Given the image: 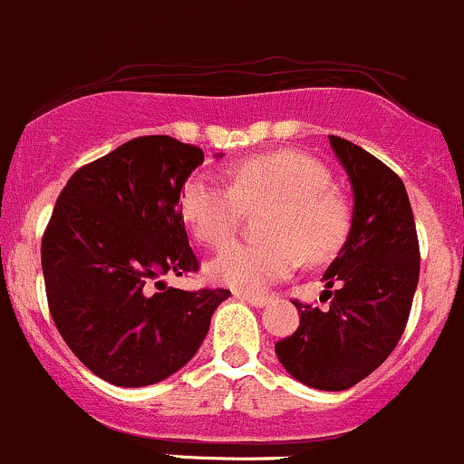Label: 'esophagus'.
Listing matches in <instances>:
<instances>
[{"label":"esophagus","mask_w":464,"mask_h":464,"mask_svg":"<svg viewBox=\"0 0 464 464\" xmlns=\"http://www.w3.org/2000/svg\"><path fill=\"white\" fill-rule=\"evenodd\" d=\"M237 299H241V302L255 305V308H266L267 304H270V299L267 297H259V295H250V293H237L234 295Z\"/></svg>","instance_id":"34e87169"}]
</instances>
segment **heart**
I'll list each match as a JSON object with an SVG mask.
<instances>
[{"mask_svg":"<svg viewBox=\"0 0 464 464\" xmlns=\"http://www.w3.org/2000/svg\"><path fill=\"white\" fill-rule=\"evenodd\" d=\"M230 185L194 174L180 192V214L200 243L218 247L232 237L243 208L272 203L264 217L266 241L232 243L208 266L214 284L238 293H261L299 264L324 261L346 241L351 212L331 188L324 162L302 151L252 156L230 169Z\"/></svg>","mask_w":464,"mask_h":464,"instance_id":"1","label":"heart"}]
</instances>
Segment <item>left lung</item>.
I'll use <instances>...</instances> for the list:
<instances>
[{"mask_svg":"<svg viewBox=\"0 0 464 464\" xmlns=\"http://www.w3.org/2000/svg\"><path fill=\"white\" fill-rule=\"evenodd\" d=\"M328 140L351 180V230L324 272L331 308L295 302L299 328L275 353L310 389L346 391L398 346L418 288L420 247L400 176L351 140Z\"/></svg>","mask_w":464,"mask_h":464,"instance_id":"8db88e82","label":"left lung"}]
</instances>
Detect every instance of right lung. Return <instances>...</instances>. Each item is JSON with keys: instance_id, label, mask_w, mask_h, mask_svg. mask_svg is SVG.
<instances>
[{"instance_id": "obj_1", "label": "right lung", "mask_w": 464, "mask_h": 464, "mask_svg": "<svg viewBox=\"0 0 464 464\" xmlns=\"http://www.w3.org/2000/svg\"><path fill=\"white\" fill-rule=\"evenodd\" d=\"M203 160L200 147L176 138H133L80 167L57 198L42 238L51 317L75 357L109 384L150 386L183 369L230 297L160 281L198 270L179 200Z\"/></svg>"}]
</instances>
